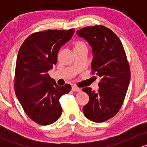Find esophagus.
<instances>
[{
	"label": "esophagus",
	"mask_w": 147,
	"mask_h": 147,
	"mask_svg": "<svg viewBox=\"0 0 147 147\" xmlns=\"http://www.w3.org/2000/svg\"><path fill=\"white\" fill-rule=\"evenodd\" d=\"M72 90L74 92H80L81 91V89L80 87H77L76 85H73L72 87Z\"/></svg>",
	"instance_id": "34e87169"
}]
</instances>
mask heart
I'll return each instance as SVG.
<instances>
[{
    "instance_id": "obj_1",
    "label": "heart",
    "mask_w": 147,
    "mask_h": 147,
    "mask_svg": "<svg viewBox=\"0 0 147 147\" xmlns=\"http://www.w3.org/2000/svg\"><path fill=\"white\" fill-rule=\"evenodd\" d=\"M74 49L77 48H82V47H86L87 48V46L86 44L84 43L82 41H76V42H74Z\"/></svg>"
}]
</instances>
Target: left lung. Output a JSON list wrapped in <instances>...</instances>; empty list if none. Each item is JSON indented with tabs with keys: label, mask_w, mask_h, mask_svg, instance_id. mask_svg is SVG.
Listing matches in <instances>:
<instances>
[{
	"label": "left lung",
	"mask_w": 147,
	"mask_h": 147,
	"mask_svg": "<svg viewBox=\"0 0 147 147\" xmlns=\"http://www.w3.org/2000/svg\"><path fill=\"white\" fill-rule=\"evenodd\" d=\"M77 33L91 45V72L100 79L97 92L90 87L82 89L90 97L83 113L91 121L103 122L115 116L122 105L130 81L129 65L119 38L109 28L87 26Z\"/></svg>",
	"instance_id": "obj_1"
}]
</instances>
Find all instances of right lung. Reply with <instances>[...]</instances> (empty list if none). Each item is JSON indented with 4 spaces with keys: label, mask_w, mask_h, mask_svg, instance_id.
<instances>
[{
    "label": "right lung",
    "mask_w": 147,
    "mask_h": 147,
    "mask_svg": "<svg viewBox=\"0 0 147 147\" xmlns=\"http://www.w3.org/2000/svg\"><path fill=\"white\" fill-rule=\"evenodd\" d=\"M75 29L47 30L28 37L18 51L14 78L16 96L26 115L40 125L53 124L62 115L60 98L71 86H59L48 71L57 63V53L72 38Z\"/></svg>",
    "instance_id": "right-lung-1"
}]
</instances>
